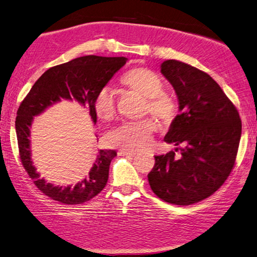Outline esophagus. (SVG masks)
Segmentation results:
<instances>
[{
	"label": "esophagus",
	"mask_w": 257,
	"mask_h": 257,
	"mask_svg": "<svg viewBox=\"0 0 257 257\" xmlns=\"http://www.w3.org/2000/svg\"><path fill=\"white\" fill-rule=\"evenodd\" d=\"M137 152L135 151H124V149H121V151L119 152V155H122V156H132L134 157L135 155H136Z\"/></svg>",
	"instance_id": "esophagus-1"
}]
</instances>
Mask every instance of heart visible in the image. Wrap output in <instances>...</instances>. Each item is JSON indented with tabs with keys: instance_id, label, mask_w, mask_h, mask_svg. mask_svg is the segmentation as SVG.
Listing matches in <instances>:
<instances>
[{
	"instance_id": "b5f03b06",
	"label": "heart",
	"mask_w": 257,
	"mask_h": 257,
	"mask_svg": "<svg viewBox=\"0 0 257 257\" xmlns=\"http://www.w3.org/2000/svg\"><path fill=\"white\" fill-rule=\"evenodd\" d=\"M121 83L145 97L144 112L149 111L163 122L169 123L177 113L176 102L166 94L162 78L147 68H135L121 77ZM97 118L109 121L115 114V99L108 86L102 87L93 101ZM157 124L152 118L124 121L106 135L109 145L124 151H142L151 146Z\"/></svg>"
}]
</instances>
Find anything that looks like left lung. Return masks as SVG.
Instances as JSON below:
<instances>
[{
  "instance_id": "obj_1",
  "label": "left lung",
  "mask_w": 257,
  "mask_h": 257,
  "mask_svg": "<svg viewBox=\"0 0 257 257\" xmlns=\"http://www.w3.org/2000/svg\"><path fill=\"white\" fill-rule=\"evenodd\" d=\"M161 73L174 87L179 111L164 141L180 152L155 156L149 185L164 201L189 206L213 194L235 165L241 121L213 78L191 65L169 59Z\"/></svg>"
}]
</instances>
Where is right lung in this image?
I'll list each match as a JSON object with an SVG mask.
<instances>
[{
  "instance_id": "add662e5",
  "label": "right lung",
  "mask_w": 257,
  "mask_h": 257,
  "mask_svg": "<svg viewBox=\"0 0 257 257\" xmlns=\"http://www.w3.org/2000/svg\"><path fill=\"white\" fill-rule=\"evenodd\" d=\"M125 57L84 56L49 68L41 75L17 112L16 132L22 165L41 192L64 204H81L99 194L109 179L110 163L116 156L112 149H100L87 176L75 185L59 186L46 182L37 172L31 160L30 128L36 115L62 100L76 101L88 110L93 123L96 114L93 101L96 93L109 83L127 63Z\"/></svg>"
}]
</instances>
